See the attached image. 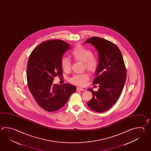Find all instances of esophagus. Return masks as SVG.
<instances>
[{
    "label": "esophagus",
    "mask_w": 151,
    "mask_h": 151,
    "mask_svg": "<svg viewBox=\"0 0 151 151\" xmlns=\"http://www.w3.org/2000/svg\"><path fill=\"white\" fill-rule=\"evenodd\" d=\"M83 91V88H80V87H77V91Z\"/></svg>",
    "instance_id": "1"
}]
</instances>
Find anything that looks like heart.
Returning a JSON list of instances; mask_svg holds the SVG:
<instances>
[{
	"instance_id": "b5f03b06",
	"label": "heart",
	"mask_w": 151,
	"mask_h": 151,
	"mask_svg": "<svg viewBox=\"0 0 151 151\" xmlns=\"http://www.w3.org/2000/svg\"><path fill=\"white\" fill-rule=\"evenodd\" d=\"M71 56L75 61H82L84 68L92 73H94L98 68V60L96 55L92 53L90 49L83 45H77L71 52ZM61 67L64 71L69 72L71 69V60L68 58H63L61 61ZM90 76L88 73L76 74L70 79L71 83L78 86H83L89 80Z\"/></svg>"
}]
</instances>
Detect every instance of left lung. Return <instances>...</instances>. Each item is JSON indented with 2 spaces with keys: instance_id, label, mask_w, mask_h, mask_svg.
<instances>
[{
  "instance_id": "left-lung-1",
  "label": "left lung",
  "mask_w": 151,
  "mask_h": 151,
  "mask_svg": "<svg viewBox=\"0 0 151 151\" xmlns=\"http://www.w3.org/2000/svg\"><path fill=\"white\" fill-rule=\"evenodd\" d=\"M85 43L91 44L99 53L93 83H99V88L98 91L88 89L92 93V98L87 104L96 112H104L116 103L122 92L126 79L125 63L119 48L112 42L93 37Z\"/></svg>"
}]
</instances>
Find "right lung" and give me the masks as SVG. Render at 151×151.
<instances>
[{
	"label": "right lung",
	"mask_w": 151,
	"mask_h": 151,
	"mask_svg": "<svg viewBox=\"0 0 151 151\" xmlns=\"http://www.w3.org/2000/svg\"><path fill=\"white\" fill-rule=\"evenodd\" d=\"M70 48L61 40H50L37 46L29 57L27 86L39 106L50 112L61 109L76 91V87L69 83H53L54 77H63L61 59Z\"/></svg>",
	"instance_id": "right-lung-1"
}]
</instances>
